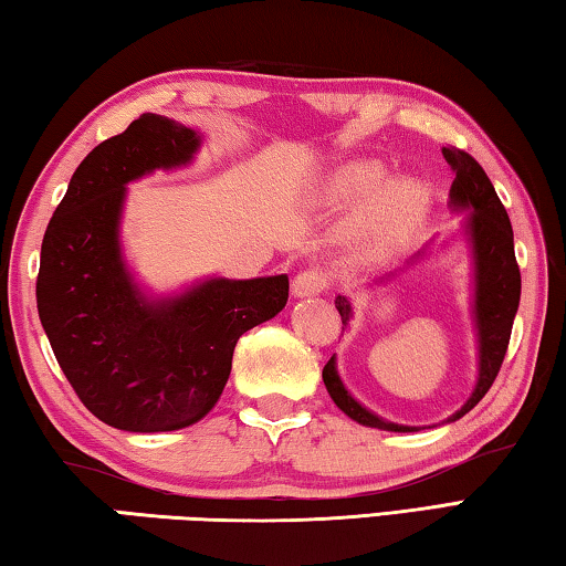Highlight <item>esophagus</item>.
I'll return each instance as SVG.
<instances>
[{"label":"esophagus","mask_w":566,"mask_h":566,"mask_svg":"<svg viewBox=\"0 0 566 566\" xmlns=\"http://www.w3.org/2000/svg\"><path fill=\"white\" fill-rule=\"evenodd\" d=\"M329 286V276L319 272V270H304L294 276L292 282V294L300 296V300H304V296H314V294H322L324 290Z\"/></svg>","instance_id":"esophagus-1"}]
</instances>
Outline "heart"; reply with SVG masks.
<instances>
[{
	"label": "heart",
	"mask_w": 566,
	"mask_h": 566,
	"mask_svg": "<svg viewBox=\"0 0 566 566\" xmlns=\"http://www.w3.org/2000/svg\"><path fill=\"white\" fill-rule=\"evenodd\" d=\"M387 179V167L375 159H352L332 169L322 181L324 205L367 202L352 219L349 232L367 249H389L419 224L427 191L411 179Z\"/></svg>",
	"instance_id": "b5f03b06"
}]
</instances>
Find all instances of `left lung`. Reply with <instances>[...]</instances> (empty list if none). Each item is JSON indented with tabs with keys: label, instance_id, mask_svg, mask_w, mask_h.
<instances>
[{
	"label": "left lung",
	"instance_id": "1",
	"mask_svg": "<svg viewBox=\"0 0 566 566\" xmlns=\"http://www.w3.org/2000/svg\"><path fill=\"white\" fill-rule=\"evenodd\" d=\"M449 167L454 169V181L449 189V207L467 209V237L472 244V260H474V327H476V344H479V377L474 391L469 395L462 409H457L447 421H457L464 417L469 409L479 405L490 387L494 385L500 367L504 361L506 347H510L514 314L520 310V294H522V274L520 264L514 256V232L506 217V209L496 197L486 171L479 167V161L467 155V151L457 147L442 149ZM342 317V329H347L352 319V304L347 296H337L334 300ZM324 387H327L329 397L334 399L344 415L349 419L359 421L364 427L387 429V432H419V427L395 424L377 417L375 411L361 407L354 399L347 387L342 385L337 375V361L334 357L324 364L322 371Z\"/></svg>",
	"mask_w": 566,
	"mask_h": 566
}]
</instances>
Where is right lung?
Returning <instances> with one entry per match:
<instances>
[{
  "mask_svg": "<svg viewBox=\"0 0 566 566\" xmlns=\"http://www.w3.org/2000/svg\"><path fill=\"white\" fill-rule=\"evenodd\" d=\"M202 145L195 129L142 114L94 147L54 209L40 256L36 310L76 397L124 432H175L222 397L237 339L276 317L290 276L222 280L151 300L122 256L127 185L185 167Z\"/></svg>",
  "mask_w": 566,
  "mask_h": 566,
  "instance_id": "right-lung-1",
  "label": "right lung"
}]
</instances>
